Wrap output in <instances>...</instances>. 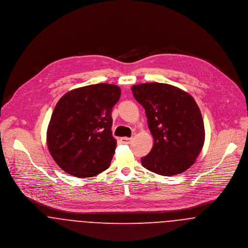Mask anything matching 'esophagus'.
<instances>
[{
  "label": "esophagus",
  "instance_id": "esophagus-1",
  "mask_svg": "<svg viewBox=\"0 0 248 248\" xmlns=\"http://www.w3.org/2000/svg\"><path fill=\"white\" fill-rule=\"evenodd\" d=\"M133 138H121V140H122V142L123 143H130V141H131V140H132Z\"/></svg>",
  "mask_w": 248,
  "mask_h": 248
}]
</instances>
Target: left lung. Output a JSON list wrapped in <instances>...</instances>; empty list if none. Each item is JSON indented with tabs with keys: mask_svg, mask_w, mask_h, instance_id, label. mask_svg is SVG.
Masks as SVG:
<instances>
[{
	"mask_svg": "<svg viewBox=\"0 0 248 248\" xmlns=\"http://www.w3.org/2000/svg\"><path fill=\"white\" fill-rule=\"evenodd\" d=\"M131 90L145 110L154 139L141 165L162 176L185 172L201 153L205 136L202 113L192 96L167 83H140Z\"/></svg>",
	"mask_w": 248,
	"mask_h": 248,
	"instance_id": "8db88e82",
	"label": "left lung"
}]
</instances>
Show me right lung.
Instances as JSON below:
<instances>
[{
  "instance_id": "1",
  "label": "right lung",
  "mask_w": 248,
  "mask_h": 248,
  "mask_svg": "<svg viewBox=\"0 0 248 248\" xmlns=\"http://www.w3.org/2000/svg\"><path fill=\"white\" fill-rule=\"evenodd\" d=\"M120 96L119 86L98 83L73 89L59 100L46 142L63 171L88 178L109 167L117 145L111 131V112Z\"/></svg>"
}]
</instances>
